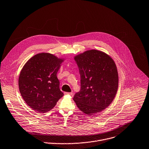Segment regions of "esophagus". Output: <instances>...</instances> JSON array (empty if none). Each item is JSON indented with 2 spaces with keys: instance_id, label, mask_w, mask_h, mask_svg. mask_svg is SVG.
<instances>
[{
  "instance_id": "1",
  "label": "esophagus",
  "mask_w": 149,
  "mask_h": 149,
  "mask_svg": "<svg viewBox=\"0 0 149 149\" xmlns=\"http://www.w3.org/2000/svg\"><path fill=\"white\" fill-rule=\"evenodd\" d=\"M64 94H65V95H72L73 94V93H72V92H70V93L65 92V93H64Z\"/></svg>"
}]
</instances>
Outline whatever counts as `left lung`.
<instances>
[{
	"label": "left lung",
	"instance_id": "left-lung-1",
	"mask_svg": "<svg viewBox=\"0 0 149 149\" xmlns=\"http://www.w3.org/2000/svg\"><path fill=\"white\" fill-rule=\"evenodd\" d=\"M80 75V90L73 97L77 107L87 115L96 114L112 102L118 87V74L113 59L98 50L74 57Z\"/></svg>",
	"mask_w": 149,
	"mask_h": 149
}]
</instances>
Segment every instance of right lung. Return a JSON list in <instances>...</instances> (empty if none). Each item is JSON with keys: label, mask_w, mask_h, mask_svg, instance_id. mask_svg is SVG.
<instances>
[{"label": "right lung", "mask_w": 149, "mask_h": 149, "mask_svg": "<svg viewBox=\"0 0 149 149\" xmlns=\"http://www.w3.org/2000/svg\"><path fill=\"white\" fill-rule=\"evenodd\" d=\"M63 59L49 53H40L30 59L19 78L20 94L33 110L46 112L51 110L63 95L57 78Z\"/></svg>", "instance_id": "obj_1"}]
</instances>
